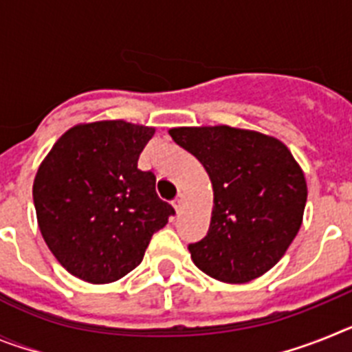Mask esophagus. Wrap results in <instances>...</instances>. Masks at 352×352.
<instances>
[{
    "label": "esophagus",
    "mask_w": 352,
    "mask_h": 352,
    "mask_svg": "<svg viewBox=\"0 0 352 352\" xmlns=\"http://www.w3.org/2000/svg\"><path fill=\"white\" fill-rule=\"evenodd\" d=\"M183 201H185V195L183 194H178V197L174 199L173 201V206H174V210L176 211H179L182 210V204H183Z\"/></svg>",
    "instance_id": "34e87169"
}]
</instances>
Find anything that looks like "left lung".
<instances>
[{
    "label": "left lung",
    "instance_id": "obj_1",
    "mask_svg": "<svg viewBox=\"0 0 352 352\" xmlns=\"http://www.w3.org/2000/svg\"><path fill=\"white\" fill-rule=\"evenodd\" d=\"M169 135L194 155L213 186L208 234L188 245L201 272L227 284L264 275L303 222L307 182L287 146L256 130L178 126Z\"/></svg>",
    "mask_w": 352,
    "mask_h": 352
}]
</instances>
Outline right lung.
I'll use <instances>...</instances> for the list:
<instances>
[{
	"instance_id": "obj_1",
	"label": "right lung",
	"mask_w": 352,
	"mask_h": 352,
	"mask_svg": "<svg viewBox=\"0 0 352 352\" xmlns=\"http://www.w3.org/2000/svg\"><path fill=\"white\" fill-rule=\"evenodd\" d=\"M153 126L123 120L80 123L61 135L33 182L36 220L58 263L89 284L120 280L141 264L174 208L138 169Z\"/></svg>"
}]
</instances>
